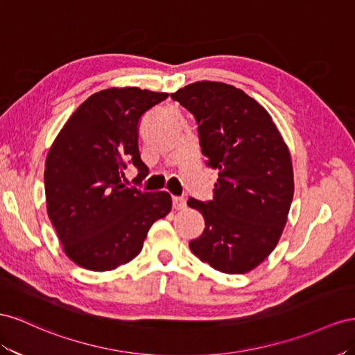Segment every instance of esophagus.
Returning <instances> with one entry per match:
<instances>
[{
  "instance_id": "34e87169",
  "label": "esophagus",
  "mask_w": 355,
  "mask_h": 355,
  "mask_svg": "<svg viewBox=\"0 0 355 355\" xmlns=\"http://www.w3.org/2000/svg\"><path fill=\"white\" fill-rule=\"evenodd\" d=\"M172 207L174 209H184L186 208V199L181 196H174L172 198Z\"/></svg>"
}]
</instances>
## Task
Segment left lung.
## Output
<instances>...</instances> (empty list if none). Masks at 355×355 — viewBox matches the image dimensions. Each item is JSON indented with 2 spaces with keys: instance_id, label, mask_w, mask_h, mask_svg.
Returning <instances> with one entry per match:
<instances>
[{
  "instance_id": "obj_1",
  "label": "left lung",
  "mask_w": 355,
  "mask_h": 355,
  "mask_svg": "<svg viewBox=\"0 0 355 355\" xmlns=\"http://www.w3.org/2000/svg\"><path fill=\"white\" fill-rule=\"evenodd\" d=\"M171 98L193 114L205 164L218 169L214 198H190L205 218L190 250L225 273H245L277 247L293 200L288 148L268 111L235 86L196 82Z\"/></svg>"
}]
</instances>
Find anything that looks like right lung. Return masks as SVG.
Wrapping results in <instances>:
<instances>
[{"label":"right lung","mask_w":355,"mask_h":355,"mask_svg":"<svg viewBox=\"0 0 355 355\" xmlns=\"http://www.w3.org/2000/svg\"><path fill=\"white\" fill-rule=\"evenodd\" d=\"M168 98L138 87L89 96L68 119L46 159L47 214L65 254L89 270H111L139 254L151 225L171 211L166 191L121 183L128 165L141 183V117Z\"/></svg>","instance_id":"right-lung-1"}]
</instances>
